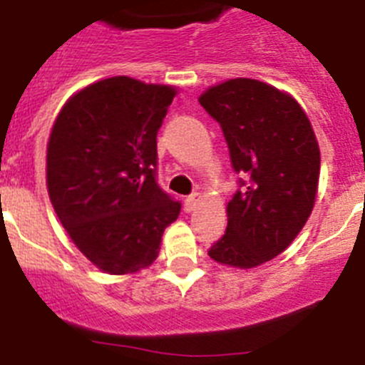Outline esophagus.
I'll use <instances>...</instances> for the list:
<instances>
[{
    "mask_svg": "<svg viewBox=\"0 0 365 365\" xmlns=\"http://www.w3.org/2000/svg\"><path fill=\"white\" fill-rule=\"evenodd\" d=\"M201 201H202L201 193L195 192V193H192V195H188V197H186V201H185L186 212H193V210H195V208H197V205Z\"/></svg>",
    "mask_w": 365,
    "mask_h": 365,
    "instance_id": "1",
    "label": "esophagus"
}]
</instances>
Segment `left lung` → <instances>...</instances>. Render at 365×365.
Listing matches in <instances>:
<instances>
[{
    "label": "left lung",
    "mask_w": 365,
    "mask_h": 365,
    "mask_svg": "<svg viewBox=\"0 0 365 365\" xmlns=\"http://www.w3.org/2000/svg\"><path fill=\"white\" fill-rule=\"evenodd\" d=\"M199 102L221 125L235 172L248 175L227 205V232L208 256L254 269L282 254L307 222L320 177L318 140L298 102L259 80H227Z\"/></svg>",
    "instance_id": "1"
}]
</instances>
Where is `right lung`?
Masks as SVG:
<instances>
[{"label":"right lung","mask_w":365,"mask_h":365,"mask_svg":"<svg viewBox=\"0 0 365 365\" xmlns=\"http://www.w3.org/2000/svg\"><path fill=\"white\" fill-rule=\"evenodd\" d=\"M177 89L130 76L74 93L47 143V190L80 252L106 274L157 259L164 228L180 212L157 185V133Z\"/></svg>","instance_id":"right-lung-1"}]
</instances>
